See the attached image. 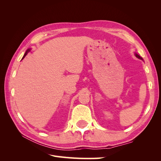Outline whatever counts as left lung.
<instances>
[{
  "label": "left lung",
  "mask_w": 161,
  "mask_h": 161,
  "mask_svg": "<svg viewBox=\"0 0 161 161\" xmlns=\"http://www.w3.org/2000/svg\"><path fill=\"white\" fill-rule=\"evenodd\" d=\"M135 56H136V58H139V59H140V60H143V58H142V57H140V56H139V55L138 54V53H135Z\"/></svg>",
  "instance_id": "8db88e82"
}]
</instances>
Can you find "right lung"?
Listing matches in <instances>:
<instances>
[{"mask_svg":"<svg viewBox=\"0 0 161 161\" xmlns=\"http://www.w3.org/2000/svg\"><path fill=\"white\" fill-rule=\"evenodd\" d=\"M30 50H31V48H29V49H28V50H27V51L25 52V54H24L23 57L22 58V59H23V58H25V57L26 56V55L27 54V53H28V52H30Z\"/></svg>","mask_w":161,"mask_h":161,"instance_id":"right-lung-1","label":"right lung"}]
</instances>
